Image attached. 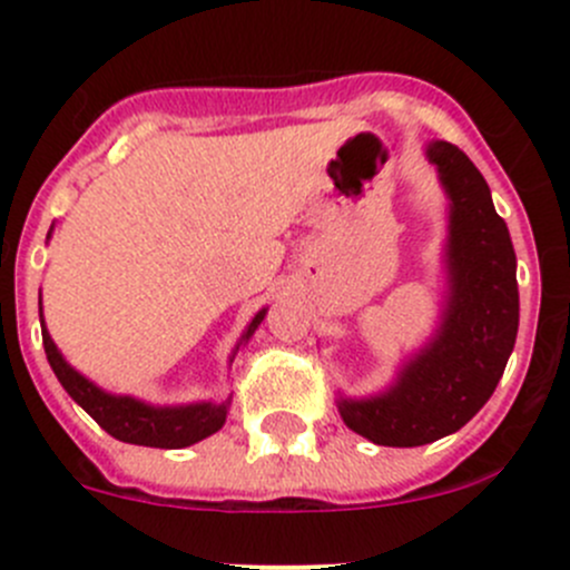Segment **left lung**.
Here are the masks:
<instances>
[{
    "instance_id": "1",
    "label": "left lung",
    "mask_w": 570,
    "mask_h": 570,
    "mask_svg": "<svg viewBox=\"0 0 570 570\" xmlns=\"http://www.w3.org/2000/svg\"><path fill=\"white\" fill-rule=\"evenodd\" d=\"M428 157L452 198L444 325L386 394L338 402L344 424L381 446H422L458 433L491 400L519 333L515 253L485 178L452 142H433Z\"/></svg>"
}]
</instances>
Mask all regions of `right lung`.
Here are the masks:
<instances>
[{"label": "right lung", "instance_id": "add662e5", "mask_svg": "<svg viewBox=\"0 0 570 570\" xmlns=\"http://www.w3.org/2000/svg\"><path fill=\"white\" fill-rule=\"evenodd\" d=\"M262 320L264 312H258L243 338H248ZM40 331H43L46 358H49L57 381L73 396V402H79L112 439L137 446L181 450V446H189L195 441L206 439V435L217 433L223 428V422H226V405H212V402H200V405L187 407H151L131 400V396L105 394L62 361L60 350L55 347L46 327H40Z\"/></svg>", "mask_w": 570, "mask_h": 570}]
</instances>
